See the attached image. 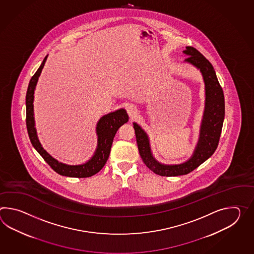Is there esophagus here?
<instances>
[{"mask_svg":"<svg viewBox=\"0 0 254 254\" xmlns=\"http://www.w3.org/2000/svg\"><path fill=\"white\" fill-rule=\"evenodd\" d=\"M127 112L128 114L130 119H134L137 114V108L134 105H128L127 107Z\"/></svg>","mask_w":254,"mask_h":254,"instance_id":"obj_1","label":"esophagus"}]
</instances>
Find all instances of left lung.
Returning a JSON list of instances; mask_svg holds the SVG:
<instances>
[{"label": "left lung", "instance_id": "left-lung-1", "mask_svg": "<svg viewBox=\"0 0 254 254\" xmlns=\"http://www.w3.org/2000/svg\"><path fill=\"white\" fill-rule=\"evenodd\" d=\"M183 53L188 56L184 63L199 70L205 84V107L198 140L191 157L181 164L169 165L159 162L153 156L149 137L146 131L135 122L133 123L137 147L143 162L154 173L164 177L186 175L210 158L218 147L225 116L223 91L212 64L191 46H187Z\"/></svg>", "mask_w": 254, "mask_h": 254}]
</instances>
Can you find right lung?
Instances as JSON below:
<instances>
[{
  "label": "right lung",
  "instance_id": "1",
  "mask_svg": "<svg viewBox=\"0 0 254 254\" xmlns=\"http://www.w3.org/2000/svg\"><path fill=\"white\" fill-rule=\"evenodd\" d=\"M48 55L45 57L38 70L30 80L26 93V127L29 137L33 147L46 161L52 169L60 175L71 178H88L99 172L109 157L114 137L119 127L128 121V115L124 108H120L114 112L103 116L96 124V133L97 135V146L96 150L86 162L79 165H68L59 162L53 158L49 153L42 147L40 143L34 121V91L37 85L40 74L45 66Z\"/></svg>",
  "mask_w": 254,
  "mask_h": 254
}]
</instances>
